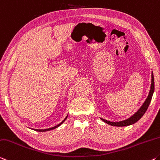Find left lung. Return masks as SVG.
I'll return each instance as SVG.
<instances>
[{
  "label": "left lung",
  "mask_w": 160,
  "mask_h": 160,
  "mask_svg": "<svg viewBox=\"0 0 160 160\" xmlns=\"http://www.w3.org/2000/svg\"><path fill=\"white\" fill-rule=\"evenodd\" d=\"M151 87H150V92H149V95L148 96V98L145 100V101L144 102V103L142 105V106L140 107V108L138 110V111L135 112V113L132 116L129 118L125 120H122V121H120V122H111L108 121V120H106L103 118H101L103 122H106L107 124L112 125V126H117V127H122V126H128V125H132L134 124L135 122H138L141 118L143 116V115L145 113V112L147 110L148 108L149 105H150L151 100H152V97L154 91V75H153V72H152V82H151Z\"/></svg>",
  "instance_id": "left-lung-1"
}]
</instances>
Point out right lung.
I'll use <instances>...</instances> for the list:
<instances>
[{"instance_id":"obj_1","label":"right lung","mask_w":160,"mask_h":160,"mask_svg":"<svg viewBox=\"0 0 160 160\" xmlns=\"http://www.w3.org/2000/svg\"><path fill=\"white\" fill-rule=\"evenodd\" d=\"M67 116H67V117L65 118L64 120H63V121H62V122H60L59 124H58V125H56V126H54V127H52V128H48V129H44V130H39V129H33V130H35V131H38V132H46V131H49V130L55 129V128H58L59 126H60V125H61L63 123V122H64L65 121V120H66V119L67 118Z\"/></svg>"}]
</instances>
